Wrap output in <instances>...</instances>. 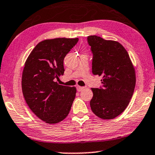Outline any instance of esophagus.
<instances>
[{"mask_svg":"<svg viewBox=\"0 0 155 155\" xmlns=\"http://www.w3.org/2000/svg\"><path fill=\"white\" fill-rule=\"evenodd\" d=\"M84 88H85L83 87V86H76V89H77L78 91H79V92L82 91H83Z\"/></svg>","mask_w":155,"mask_h":155,"instance_id":"34e87169","label":"esophagus"}]
</instances>
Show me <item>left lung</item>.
Instances as JSON below:
<instances>
[{
	"label": "left lung",
	"mask_w": 155,
	"mask_h": 155,
	"mask_svg": "<svg viewBox=\"0 0 155 155\" xmlns=\"http://www.w3.org/2000/svg\"><path fill=\"white\" fill-rule=\"evenodd\" d=\"M87 42L93 54L92 73L101 76L102 86L91 88L93 113L102 119L115 118L128 106L135 90V71L122 45L91 35Z\"/></svg>",
	"instance_id": "left-lung-1"
}]
</instances>
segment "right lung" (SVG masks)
<instances>
[{
	"label": "right lung",
	"mask_w": 155,
	"mask_h": 155,
	"mask_svg": "<svg viewBox=\"0 0 155 155\" xmlns=\"http://www.w3.org/2000/svg\"><path fill=\"white\" fill-rule=\"evenodd\" d=\"M78 41V38L42 41L25 64L22 76L24 98L30 110L49 124L63 120L75 98V87L59 85L56 80L64 74V59Z\"/></svg>",
	"instance_id": "1"
}]
</instances>
